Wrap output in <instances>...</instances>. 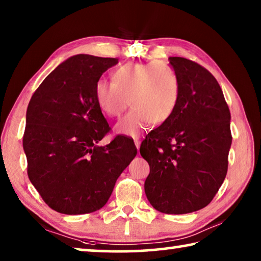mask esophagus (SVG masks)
<instances>
[{"label": "esophagus", "instance_id": "34e87169", "mask_svg": "<svg viewBox=\"0 0 261 261\" xmlns=\"http://www.w3.org/2000/svg\"><path fill=\"white\" fill-rule=\"evenodd\" d=\"M135 145L137 149H139V146H140V140L138 138H135Z\"/></svg>", "mask_w": 261, "mask_h": 261}]
</instances>
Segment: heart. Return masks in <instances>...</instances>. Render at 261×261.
<instances>
[{
  "label": "heart",
  "instance_id": "b5f03b06",
  "mask_svg": "<svg viewBox=\"0 0 261 261\" xmlns=\"http://www.w3.org/2000/svg\"><path fill=\"white\" fill-rule=\"evenodd\" d=\"M180 95L177 74L158 61L126 63L113 73V83L99 79L94 99L108 117H118L127 106L132 108L116 124L118 134L136 137L153 123L161 124L174 114Z\"/></svg>",
  "mask_w": 261,
  "mask_h": 261
}]
</instances>
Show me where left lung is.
<instances>
[{
    "instance_id": "1",
    "label": "left lung",
    "mask_w": 261,
    "mask_h": 261,
    "mask_svg": "<svg viewBox=\"0 0 261 261\" xmlns=\"http://www.w3.org/2000/svg\"><path fill=\"white\" fill-rule=\"evenodd\" d=\"M180 95L174 114L140 145L149 165L145 193L166 214L206 207L226 178L231 146L230 110L208 70L184 57H169Z\"/></svg>"
}]
</instances>
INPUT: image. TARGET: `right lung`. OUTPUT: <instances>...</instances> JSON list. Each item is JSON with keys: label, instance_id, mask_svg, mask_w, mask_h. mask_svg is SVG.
<instances>
[{"label": "right lung", "instance_id": "1", "mask_svg": "<svg viewBox=\"0 0 261 261\" xmlns=\"http://www.w3.org/2000/svg\"><path fill=\"white\" fill-rule=\"evenodd\" d=\"M117 63L118 59L74 55L48 74L30 100L23 136L28 175L59 213L103 207L137 154L134 140L124 136L98 146L110 126L95 102L94 85Z\"/></svg>", "mask_w": 261, "mask_h": 261}]
</instances>
